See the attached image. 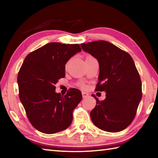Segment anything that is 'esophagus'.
I'll return each instance as SVG.
<instances>
[{
	"mask_svg": "<svg viewBox=\"0 0 158 158\" xmlns=\"http://www.w3.org/2000/svg\"><path fill=\"white\" fill-rule=\"evenodd\" d=\"M82 96H83V98H85V97L88 96L89 94L88 93H86L85 92H82Z\"/></svg>",
	"mask_w": 158,
	"mask_h": 158,
	"instance_id": "esophagus-1",
	"label": "esophagus"
}]
</instances>
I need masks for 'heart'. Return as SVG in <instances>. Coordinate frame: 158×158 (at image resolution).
<instances>
[{"mask_svg": "<svg viewBox=\"0 0 158 158\" xmlns=\"http://www.w3.org/2000/svg\"><path fill=\"white\" fill-rule=\"evenodd\" d=\"M80 86H81V88H85V85L84 84H83V83H81V84H80Z\"/></svg>", "mask_w": 158, "mask_h": 158, "instance_id": "heart-1", "label": "heart"}]
</instances>
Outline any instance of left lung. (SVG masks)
<instances>
[{
	"instance_id": "8db88e82",
	"label": "left lung",
	"mask_w": 158,
	"mask_h": 158,
	"mask_svg": "<svg viewBox=\"0 0 158 158\" xmlns=\"http://www.w3.org/2000/svg\"><path fill=\"white\" fill-rule=\"evenodd\" d=\"M81 48L97 59L100 73L96 92H106V98L96 100L90 117L98 128L109 132L126 129L135 119L142 98V83L128 53L105 41L81 43Z\"/></svg>"
}]
</instances>
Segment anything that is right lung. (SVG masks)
<instances>
[{
  "label": "right lung",
  "mask_w": 158,
  "mask_h": 158,
  "mask_svg": "<svg viewBox=\"0 0 158 158\" xmlns=\"http://www.w3.org/2000/svg\"><path fill=\"white\" fill-rule=\"evenodd\" d=\"M81 51L79 44L49 43L25 58L18 75L19 100L29 122L45 134L66 129L73 119V111L82 99L78 89L66 94L56 93L55 85L65 77V64Z\"/></svg>",
  "instance_id": "obj_1"
}]
</instances>
